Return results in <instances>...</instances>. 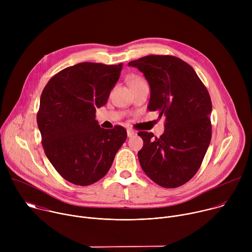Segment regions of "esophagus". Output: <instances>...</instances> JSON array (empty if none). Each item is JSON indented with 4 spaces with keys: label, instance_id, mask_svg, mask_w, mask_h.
<instances>
[{
    "label": "esophagus",
    "instance_id": "1",
    "mask_svg": "<svg viewBox=\"0 0 252 252\" xmlns=\"http://www.w3.org/2000/svg\"><path fill=\"white\" fill-rule=\"evenodd\" d=\"M126 132H127V136L128 137H131V136H133L135 134V131L132 130V129H127Z\"/></svg>",
    "mask_w": 252,
    "mask_h": 252
}]
</instances>
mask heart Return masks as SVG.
Masks as SVG:
<instances>
[{
	"label": "heart",
	"mask_w": 252,
	"mask_h": 252,
	"mask_svg": "<svg viewBox=\"0 0 252 252\" xmlns=\"http://www.w3.org/2000/svg\"><path fill=\"white\" fill-rule=\"evenodd\" d=\"M139 80H142V79H140V78H138V77H132V78L129 79V84H130V83H133V82H136V81H139Z\"/></svg>",
	"instance_id": "1"
}]
</instances>
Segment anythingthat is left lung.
Returning <instances> with one entry per match:
<instances>
[{"mask_svg": "<svg viewBox=\"0 0 252 252\" xmlns=\"http://www.w3.org/2000/svg\"><path fill=\"white\" fill-rule=\"evenodd\" d=\"M145 75L151 87L148 109L165 117L164 132L139 131L137 153L142 170L158 186L178 188L193 177L211 139L209 94L195 70L173 56L151 55L128 63Z\"/></svg>", "mask_w": 252, "mask_h": 252, "instance_id": "obj_1", "label": "left lung"}]
</instances>
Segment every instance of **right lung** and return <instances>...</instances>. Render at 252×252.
<instances>
[{
  "mask_svg": "<svg viewBox=\"0 0 252 252\" xmlns=\"http://www.w3.org/2000/svg\"><path fill=\"white\" fill-rule=\"evenodd\" d=\"M123 63H80L62 69L46 85L37 115L47 158L70 184L90 186L110 170L126 139L121 126L101 128L95 109L106 103Z\"/></svg>",
  "mask_w": 252,
  "mask_h": 252,
  "instance_id": "add662e5",
  "label": "right lung"
}]
</instances>
